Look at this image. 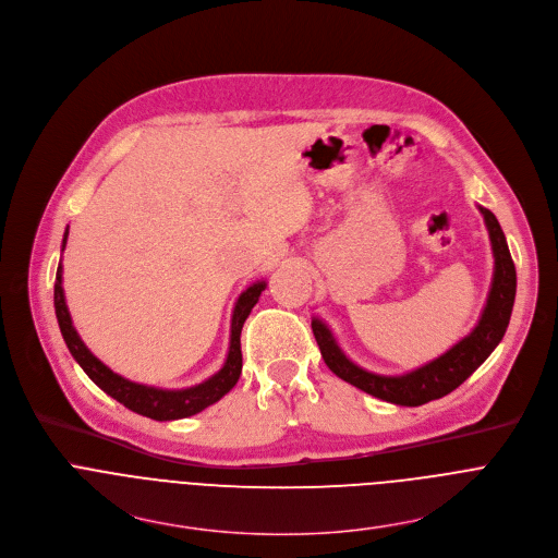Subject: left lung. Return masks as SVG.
I'll return each mask as SVG.
<instances>
[{"instance_id": "left-lung-1", "label": "left lung", "mask_w": 558, "mask_h": 558, "mask_svg": "<svg viewBox=\"0 0 558 558\" xmlns=\"http://www.w3.org/2000/svg\"><path fill=\"white\" fill-rule=\"evenodd\" d=\"M480 213L484 215V221L488 228L493 256H495V274H493V284H490L484 313L477 326L471 330V335L458 341L442 356L434 359L432 363L418 369H412L408 375L384 377V375L367 373V369L354 365L339 350L330 330L319 319H313L311 328L322 350V356L339 379L381 401L416 408L453 392L488 359V354L501 341L510 322L514 291H517V271L508 252L506 236L499 228V221L486 208H480Z\"/></svg>"}]
</instances>
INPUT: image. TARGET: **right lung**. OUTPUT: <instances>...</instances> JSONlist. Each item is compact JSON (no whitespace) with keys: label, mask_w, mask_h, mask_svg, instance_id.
Returning <instances> with one entry per match:
<instances>
[{"label":"right lung","mask_w":558,"mask_h":558,"mask_svg":"<svg viewBox=\"0 0 558 558\" xmlns=\"http://www.w3.org/2000/svg\"><path fill=\"white\" fill-rule=\"evenodd\" d=\"M65 243H68V232L63 236V247H65ZM61 274H63V267L59 265L57 280H54V308H57V319H59L61 335H63L72 356L78 361V365L85 369V375L102 392H107L111 399H116L118 403H122L131 412L142 414V416L153 418V421L189 418L193 414H199L208 405L217 403L219 399H223L236 386V381L241 377V369H243L241 330H243V324H245L247 315L252 313L254 304L258 302L260 293L265 291V287H267L265 282H256L239 295V302H236L234 313H232L230 352H228V359H226V363H223L219 373L215 377H210L208 381H204L195 388H189V390H159V388H148V386L133 384V381L116 375L113 369H109L100 359H96L87 350V345L81 341L76 328L72 326V317H70L68 304H65V295H63Z\"/></svg>","instance_id":"obj_1"}]
</instances>
